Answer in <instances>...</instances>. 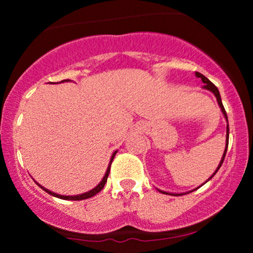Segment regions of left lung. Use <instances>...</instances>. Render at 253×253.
<instances>
[{
	"label": "left lung",
	"mask_w": 253,
	"mask_h": 253,
	"mask_svg": "<svg viewBox=\"0 0 253 253\" xmlns=\"http://www.w3.org/2000/svg\"><path fill=\"white\" fill-rule=\"evenodd\" d=\"M196 77L201 78V81H202V82L205 83V86H203V88H205V89H207V90H211V91L213 92L214 95H215V97H216V100H217V103H219L220 108H221L222 113H223V117L226 118V121H227V124H228L227 114H226V110H225V108H223V104H222V102H221V97H220V92H219V90H217L216 86L214 85V84L211 83V81L208 80L207 77H205V76H203L202 74H200V72H196ZM228 135H229V128H228V125H227V134H226V149H225V152H223V156H222V159H221V162H220L219 167H217V169L215 170V172L213 173V176L215 175V173L217 172V170L220 169V167H221L222 163H223V159H225L226 152H227V147H228ZM213 176H211V177H213ZM211 178H210V179H211ZM210 179H208V181H210ZM162 193H163V194H168V193H164V191H162ZM170 195H182V194H170ZM183 195H184V194H183Z\"/></svg>",
	"instance_id": "1"
}]
</instances>
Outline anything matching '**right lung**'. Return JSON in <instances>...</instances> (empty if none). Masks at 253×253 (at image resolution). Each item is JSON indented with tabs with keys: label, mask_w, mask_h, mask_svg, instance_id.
Returning <instances> with one entry per match:
<instances>
[{
	"label": "right lung",
	"mask_w": 253,
	"mask_h": 253,
	"mask_svg": "<svg viewBox=\"0 0 253 253\" xmlns=\"http://www.w3.org/2000/svg\"><path fill=\"white\" fill-rule=\"evenodd\" d=\"M62 82H64V81H62ZM115 155H117V151H115V152L113 153L112 159H110V163H109L108 169H107V171H106V175H104L103 179H102V181H101L100 184H98L96 188H94V189H92V190L88 191V193H84V194H82V195H76V196H63V195H58V194H56V193H52V191L47 190V189H45V188L42 187V185H39V184H38V185H39V187H42V189L45 190L46 193H48V194H50V195L54 196V197H58V199H62V200H74V201H80V200H85V199H89V197L95 196V195H96L97 193H100V191L103 189L104 184H106V182H107V178H108V176H109L110 165H112V162H113V159H114Z\"/></svg>",
	"instance_id": "1"
}]
</instances>
